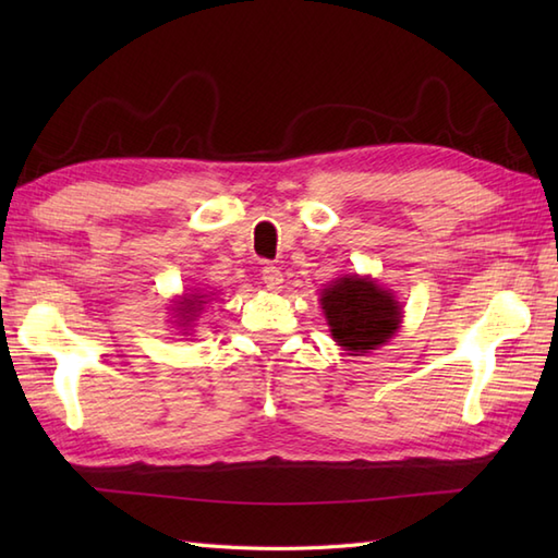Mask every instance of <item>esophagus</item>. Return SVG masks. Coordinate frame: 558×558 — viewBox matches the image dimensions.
<instances>
[{
  "instance_id": "obj_1",
  "label": "esophagus",
  "mask_w": 558,
  "mask_h": 558,
  "mask_svg": "<svg viewBox=\"0 0 558 558\" xmlns=\"http://www.w3.org/2000/svg\"><path fill=\"white\" fill-rule=\"evenodd\" d=\"M260 280H264V286L270 292H278L282 288V270L276 266H266L264 270H260Z\"/></svg>"
}]
</instances>
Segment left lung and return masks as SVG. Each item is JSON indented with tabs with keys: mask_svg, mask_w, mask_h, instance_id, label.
Segmentation results:
<instances>
[{
	"mask_svg": "<svg viewBox=\"0 0 558 558\" xmlns=\"http://www.w3.org/2000/svg\"><path fill=\"white\" fill-rule=\"evenodd\" d=\"M322 310L330 336L350 354L386 345L400 326V304L393 292L372 278L345 276L330 282L322 292Z\"/></svg>",
	"mask_w": 558,
	"mask_h": 558,
	"instance_id": "left-lung-1",
	"label": "left lung"
}]
</instances>
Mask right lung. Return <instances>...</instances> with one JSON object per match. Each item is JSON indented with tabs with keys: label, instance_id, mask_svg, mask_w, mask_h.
Wrapping results in <instances>:
<instances>
[{
	"label": "right lung",
	"instance_id": "1",
	"mask_svg": "<svg viewBox=\"0 0 558 558\" xmlns=\"http://www.w3.org/2000/svg\"><path fill=\"white\" fill-rule=\"evenodd\" d=\"M204 298L206 294H189L180 302V310H177V316H180L182 326H189L196 318V314L201 312V306H204Z\"/></svg>",
	"mask_w": 558,
	"mask_h": 558
}]
</instances>
